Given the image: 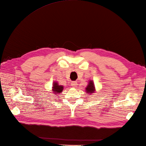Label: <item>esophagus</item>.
<instances>
[{
  "mask_svg": "<svg viewBox=\"0 0 146 146\" xmlns=\"http://www.w3.org/2000/svg\"><path fill=\"white\" fill-rule=\"evenodd\" d=\"M71 86L72 88H76L77 86V83L76 82H72L71 83Z\"/></svg>",
  "mask_w": 146,
  "mask_h": 146,
  "instance_id": "obj_1",
  "label": "esophagus"
}]
</instances>
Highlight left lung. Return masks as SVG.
I'll list each match as a JSON object with an SVG mask.
<instances>
[{
  "label": "left lung",
  "instance_id": "1",
  "mask_svg": "<svg viewBox=\"0 0 146 146\" xmlns=\"http://www.w3.org/2000/svg\"><path fill=\"white\" fill-rule=\"evenodd\" d=\"M95 86H94V82L92 80H90L88 83V85H87L86 88H85V91L88 94H92L95 92Z\"/></svg>",
  "mask_w": 146,
  "mask_h": 146
}]
</instances>
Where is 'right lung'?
<instances>
[{
    "instance_id": "right-lung-1",
    "label": "right lung",
    "mask_w": 146,
    "mask_h": 146,
    "mask_svg": "<svg viewBox=\"0 0 146 146\" xmlns=\"http://www.w3.org/2000/svg\"><path fill=\"white\" fill-rule=\"evenodd\" d=\"M64 89V87L62 85H59L58 83L57 82H54L53 84V87H52V91L53 93L55 95H57L60 94V92L63 91Z\"/></svg>"
}]
</instances>
